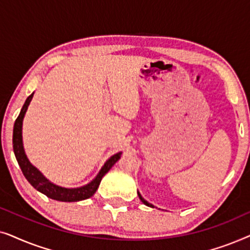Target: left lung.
Wrapping results in <instances>:
<instances>
[{
    "mask_svg": "<svg viewBox=\"0 0 250 250\" xmlns=\"http://www.w3.org/2000/svg\"><path fill=\"white\" fill-rule=\"evenodd\" d=\"M138 194H139V198H140V199H141V201H142V203H143V204H145V205H146V206H149V207H153L151 204H149V203H148V201H146V200H145V199H143V198L141 197V194H140L139 192H138Z\"/></svg>",
    "mask_w": 250,
    "mask_h": 250,
    "instance_id": "obj_1",
    "label": "left lung"
}]
</instances>
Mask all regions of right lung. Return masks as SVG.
Here are the masks:
<instances>
[{
	"label": "right lung",
	"instance_id": "add662e5",
	"mask_svg": "<svg viewBox=\"0 0 250 250\" xmlns=\"http://www.w3.org/2000/svg\"><path fill=\"white\" fill-rule=\"evenodd\" d=\"M33 94H30L29 97L27 98L25 104L22 105L21 111H20L19 116L16 119L15 126H13V151H15L17 162H18L20 168L22 170V174L25 175L27 181H28L36 190H39L40 192L44 193L46 197L51 198V199L59 201H80L87 199V198L92 197L95 193V191L98 190L99 184L101 182L102 177H104L105 175V173H108L109 169L117 163V160L121 158L122 152H118L110 157V159L107 160V163L104 164V167H102L100 173L98 174L97 177H95L91 183H88L87 186L76 188V189H66V188L58 187L56 184L51 183L50 181H47L45 177H44L42 174L28 162V159H27V157L25 155V151H23L21 136L22 119L23 116H25L27 108H28L29 102L32 100Z\"/></svg>",
	"mask_w": 250,
	"mask_h": 250
}]
</instances>
